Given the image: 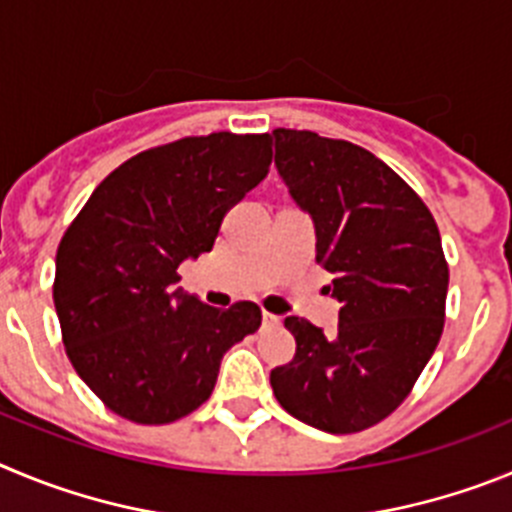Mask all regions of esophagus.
Masks as SVG:
<instances>
[{"label":"esophagus","mask_w":512,"mask_h":512,"mask_svg":"<svg viewBox=\"0 0 512 512\" xmlns=\"http://www.w3.org/2000/svg\"><path fill=\"white\" fill-rule=\"evenodd\" d=\"M262 321H265L267 326H278V324H280V316H275V313L262 311Z\"/></svg>","instance_id":"1"}]
</instances>
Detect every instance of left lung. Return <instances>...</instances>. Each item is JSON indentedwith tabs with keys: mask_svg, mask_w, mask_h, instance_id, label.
Instances as JSON below:
<instances>
[{
	"mask_svg": "<svg viewBox=\"0 0 512 512\" xmlns=\"http://www.w3.org/2000/svg\"><path fill=\"white\" fill-rule=\"evenodd\" d=\"M275 168L311 216L316 260L342 303L326 336L288 316L296 357L270 372L285 411L329 434L380 423L411 393L444 331L449 267L439 227L380 158L308 130H273Z\"/></svg>",
	"mask_w": 512,
	"mask_h": 512,
	"instance_id": "8db88e82",
	"label": "left lung"
}]
</instances>
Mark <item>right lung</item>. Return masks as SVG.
Returning a JSON list of instances; mask_svg holds the SVG:
<instances>
[{
  "instance_id": "right-lung-1",
  "label": "right lung",
  "mask_w": 512,
  "mask_h": 512,
  "mask_svg": "<svg viewBox=\"0 0 512 512\" xmlns=\"http://www.w3.org/2000/svg\"><path fill=\"white\" fill-rule=\"evenodd\" d=\"M273 137L214 132L153 147L96 186L55 255L53 301L78 377L135 423L206 403L222 357L260 329L252 301L206 306L178 265L214 247L222 219L267 176Z\"/></svg>"
}]
</instances>
